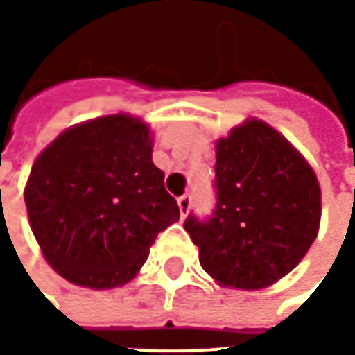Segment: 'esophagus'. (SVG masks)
Here are the masks:
<instances>
[{"label": "esophagus", "mask_w": 355, "mask_h": 355, "mask_svg": "<svg viewBox=\"0 0 355 355\" xmlns=\"http://www.w3.org/2000/svg\"><path fill=\"white\" fill-rule=\"evenodd\" d=\"M178 207H180L182 217H185L189 213V207H191V198L189 196H182V198L178 199Z\"/></svg>", "instance_id": "obj_1"}]
</instances>
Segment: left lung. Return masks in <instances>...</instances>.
<instances>
[{"instance_id": "8db88e82", "label": "left lung", "mask_w": 355, "mask_h": 355, "mask_svg": "<svg viewBox=\"0 0 355 355\" xmlns=\"http://www.w3.org/2000/svg\"><path fill=\"white\" fill-rule=\"evenodd\" d=\"M217 205L184 223L219 286L259 291L286 277L320 229L322 191L304 156L280 132L247 118L215 142Z\"/></svg>"}]
</instances>
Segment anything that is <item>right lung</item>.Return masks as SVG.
Returning a JSON list of instances; mask_svg holds the SVG:
<instances>
[{
	"instance_id": "right-lung-1",
	"label": "right lung",
	"mask_w": 355,
	"mask_h": 355,
	"mask_svg": "<svg viewBox=\"0 0 355 355\" xmlns=\"http://www.w3.org/2000/svg\"><path fill=\"white\" fill-rule=\"evenodd\" d=\"M144 120L120 112L67 128L37 156L23 191L29 225L64 280L94 291L126 284L157 233L180 219Z\"/></svg>"
}]
</instances>
